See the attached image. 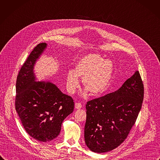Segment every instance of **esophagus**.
<instances>
[{"label": "esophagus", "mask_w": 160, "mask_h": 160, "mask_svg": "<svg viewBox=\"0 0 160 160\" xmlns=\"http://www.w3.org/2000/svg\"><path fill=\"white\" fill-rule=\"evenodd\" d=\"M74 107L77 109H80L82 108V105L81 103H75V105H74Z\"/></svg>", "instance_id": "esophagus-1"}]
</instances>
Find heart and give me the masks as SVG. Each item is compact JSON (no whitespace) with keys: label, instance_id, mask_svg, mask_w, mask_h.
<instances>
[{"label":"heart","instance_id":"obj_1","mask_svg":"<svg viewBox=\"0 0 160 160\" xmlns=\"http://www.w3.org/2000/svg\"><path fill=\"white\" fill-rule=\"evenodd\" d=\"M114 66L109 59L96 53H89L77 62L76 69H69L66 74V86L71 93L75 92L83 77L84 87L93 94H99L107 88L112 76Z\"/></svg>","mask_w":160,"mask_h":160}]
</instances>
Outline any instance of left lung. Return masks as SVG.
<instances>
[{
    "mask_svg": "<svg viewBox=\"0 0 160 160\" xmlns=\"http://www.w3.org/2000/svg\"><path fill=\"white\" fill-rule=\"evenodd\" d=\"M139 71L117 91L88 102L85 142L97 153L111 151L122 143L135 123L143 100Z\"/></svg>",
    "mask_w": 160,
    "mask_h": 160,
    "instance_id": "obj_1",
    "label": "left lung"
}]
</instances>
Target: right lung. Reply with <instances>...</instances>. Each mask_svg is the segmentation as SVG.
<instances>
[{"label":"right lung","instance_id":"add662e5","mask_svg":"<svg viewBox=\"0 0 160 160\" xmlns=\"http://www.w3.org/2000/svg\"><path fill=\"white\" fill-rule=\"evenodd\" d=\"M48 44L31 51L21 68L16 83L15 109L24 129L34 139L50 142L60 134L63 121L72 112L74 102L50 81H37L35 65Z\"/></svg>","mask_w":160,"mask_h":160}]
</instances>
